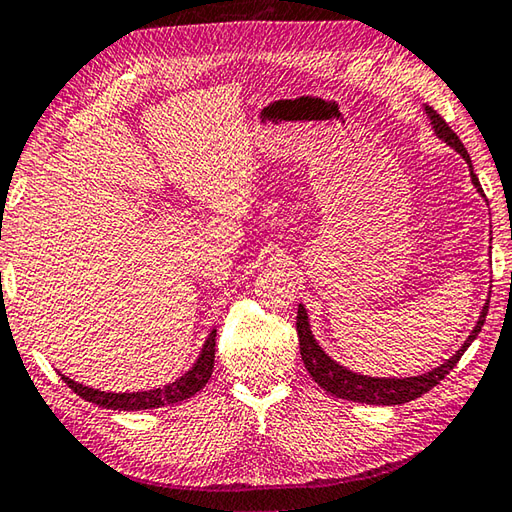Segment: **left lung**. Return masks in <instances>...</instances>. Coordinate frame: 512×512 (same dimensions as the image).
<instances>
[{
	"instance_id": "obj_1",
	"label": "left lung",
	"mask_w": 512,
	"mask_h": 512,
	"mask_svg": "<svg viewBox=\"0 0 512 512\" xmlns=\"http://www.w3.org/2000/svg\"><path fill=\"white\" fill-rule=\"evenodd\" d=\"M424 108H426L430 124H433V128H435V135L464 157V162L468 164V170H470V179H473L477 193L484 195L482 184H479V179L473 170V164H470L468 150L464 148L462 142H459V137L453 133V128L444 122L442 115H439L437 110H433L430 106H424ZM488 302L482 308V313H479L477 324L473 330H470V335L462 344V348H459L453 357H448L444 364H439L437 368L428 370V373L417 375V377H368V375L353 373V370H348L342 364H337L335 359H330L324 353V348L319 346L317 339L313 337V330H310L308 313H306L304 304H299V308H297L299 350H302L304 366L310 373V377H313L315 382L333 397L348 399V402H357V404H375V406L406 404V402H410V399H417L424 393H428L430 388L442 382L450 370L457 366L459 359H462V355L466 353V348L475 342V337L479 335V330H482V326L486 322Z\"/></svg>"
}]
</instances>
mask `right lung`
I'll return each instance as SVG.
<instances>
[{
    "instance_id": "obj_1",
    "label": "right lung",
    "mask_w": 512,
    "mask_h": 512,
    "mask_svg": "<svg viewBox=\"0 0 512 512\" xmlns=\"http://www.w3.org/2000/svg\"><path fill=\"white\" fill-rule=\"evenodd\" d=\"M215 337H217V330H210L202 353H199L193 368H190L188 373H184L179 379H175L173 384H166L162 388L139 390V393H106V390H97V388H88L84 384H77L75 379H68L66 375H62V379L68 384V388L73 390V393L86 399V402L97 404L102 408L148 410V408L170 406V404L184 402V399L193 397L197 390H202L208 384L210 375H213V366H215Z\"/></svg>"
}]
</instances>
